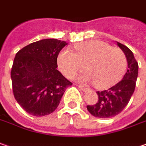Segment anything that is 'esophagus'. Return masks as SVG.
I'll list each match as a JSON object with an SVG mask.
<instances>
[{"label": "esophagus", "instance_id": "esophagus-1", "mask_svg": "<svg viewBox=\"0 0 146 146\" xmlns=\"http://www.w3.org/2000/svg\"><path fill=\"white\" fill-rule=\"evenodd\" d=\"M78 87L80 88V90H82V92H86L89 91V89H88V88H86V87H83V86H78Z\"/></svg>", "mask_w": 146, "mask_h": 146}]
</instances>
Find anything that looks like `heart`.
Wrapping results in <instances>:
<instances>
[{"instance_id":"1","label":"heart","mask_w":146,"mask_h":146,"mask_svg":"<svg viewBox=\"0 0 146 146\" xmlns=\"http://www.w3.org/2000/svg\"><path fill=\"white\" fill-rule=\"evenodd\" d=\"M76 53L64 49L58 54V67L65 77L71 78L84 68L87 72L77 78L83 83H94L102 89L113 86L122 78L127 68V58L117 47L99 40L75 45Z\"/></svg>"}]
</instances>
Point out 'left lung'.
<instances>
[{
	"label": "left lung",
	"mask_w": 146,
	"mask_h": 146,
	"mask_svg": "<svg viewBox=\"0 0 146 146\" xmlns=\"http://www.w3.org/2000/svg\"><path fill=\"white\" fill-rule=\"evenodd\" d=\"M127 60V71L123 79L108 90L96 92L98 101L96 105H86L93 116L100 118L114 117L123 110L135 91L138 76V63L130 49L117 42Z\"/></svg>",
	"instance_id": "obj_1"
}]
</instances>
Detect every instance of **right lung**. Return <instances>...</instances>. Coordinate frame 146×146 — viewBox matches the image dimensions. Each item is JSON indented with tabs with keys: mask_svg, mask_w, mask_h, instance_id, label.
<instances>
[{
	"mask_svg": "<svg viewBox=\"0 0 146 146\" xmlns=\"http://www.w3.org/2000/svg\"><path fill=\"white\" fill-rule=\"evenodd\" d=\"M66 41L43 39L19 50L11 68L15 98L24 110L41 117L53 113L73 83L57 70V57Z\"/></svg>",
	"mask_w": 146,
	"mask_h": 146,
	"instance_id": "1",
	"label": "right lung"
}]
</instances>
